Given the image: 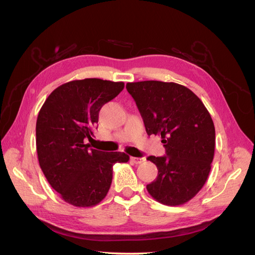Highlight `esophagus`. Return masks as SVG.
I'll return each instance as SVG.
<instances>
[{
  "label": "esophagus",
  "instance_id": "34e87169",
  "mask_svg": "<svg viewBox=\"0 0 255 255\" xmlns=\"http://www.w3.org/2000/svg\"><path fill=\"white\" fill-rule=\"evenodd\" d=\"M130 160H132L134 164H141L144 161V158L143 157H130Z\"/></svg>",
  "mask_w": 255,
  "mask_h": 255
}]
</instances>
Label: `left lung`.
Returning <instances> with one entry per match:
<instances>
[{
    "instance_id": "obj_1",
    "label": "left lung",
    "mask_w": 255,
    "mask_h": 255,
    "mask_svg": "<svg viewBox=\"0 0 255 255\" xmlns=\"http://www.w3.org/2000/svg\"><path fill=\"white\" fill-rule=\"evenodd\" d=\"M148 135L161 136L166 156H149L158 169L146 190L157 202L176 206L201 190L212 168L215 127L210 113L183 85L160 81L128 83Z\"/></svg>"
}]
</instances>
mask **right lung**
Returning a JSON list of instances; mask_svg holds the SVG:
<instances>
[{"label": "right lung", "mask_w": 255, "mask_h": 255, "mask_svg": "<svg viewBox=\"0 0 255 255\" xmlns=\"http://www.w3.org/2000/svg\"><path fill=\"white\" fill-rule=\"evenodd\" d=\"M123 88V82L100 79L68 82L51 92L38 114V161L52 188L69 204H99L111 188L113 166L129 159L125 152H102L85 143L92 139L101 107Z\"/></svg>", "instance_id": "right-lung-1"}]
</instances>
